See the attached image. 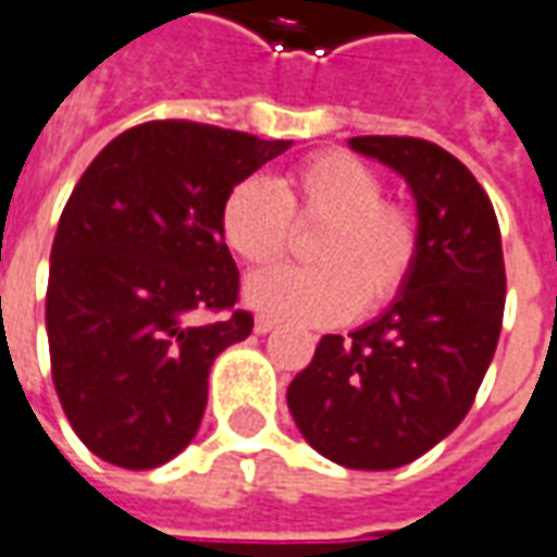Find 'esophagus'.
<instances>
[{
    "label": "esophagus",
    "mask_w": 557,
    "mask_h": 557,
    "mask_svg": "<svg viewBox=\"0 0 557 557\" xmlns=\"http://www.w3.org/2000/svg\"><path fill=\"white\" fill-rule=\"evenodd\" d=\"M275 326H278V323L272 321V318H267V314H258V318H255V333H258V335L272 333Z\"/></svg>",
    "instance_id": "obj_1"
}]
</instances>
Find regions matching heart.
<instances>
[{
    "instance_id": "1",
    "label": "heart",
    "mask_w": 557,
    "mask_h": 557,
    "mask_svg": "<svg viewBox=\"0 0 557 557\" xmlns=\"http://www.w3.org/2000/svg\"><path fill=\"white\" fill-rule=\"evenodd\" d=\"M294 222L321 224L311 243L314 267H275L251 275L246 302L267 318L333 326L366 302L384 309L411 282L420 260V219L384 197V176L369 161L333 149L302 161L278 185L246 176L219 209L224 246L251 267L278 260Z\"/></svg>"
}]
</instances>
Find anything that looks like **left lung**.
Wrapping results in <instances>:
<instances>
[{
	"mask_svg": "<svg viewBox=\"0 0 557 557\" xmlns=\"http://www.w3.org/2000/svg\"><path fill=\"white\" fill-rule=\"evenodd\" d=\"M405 176L420 260L401 297L357 333L323 335L287 386L311 447L357 471L420 459L471 411L504 321V251L492 200L456 156L420 137H350Z\"/></svg>",
	"mask_w": 557,
	"mask_h": 557,
	"instance_id": "left-lung-1",
	"label": "left lung"
}]
</instances>
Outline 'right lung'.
Returning <instances> with one entry per match:
<instances>
[{
	"instance_id": "add662e5",
	"label": "right lung",
	"mask_w": 557,
	"mask_h": 557,
	"mask_svg": "<svg viewBox=\"0 0 557 557\" xmlns=\"http://www.w3.org/2000/svg\"><path fill=\"white\" fill-rule=\"evenodd\" d=\"M290 140L156 120L113 137L74 185L47 282L53 386L98 459L146 471L183 453L209 366L255 318L219 231L227 188ZM225 311L219 322L202 314Z\"/></svg>"
}]
</instances>
